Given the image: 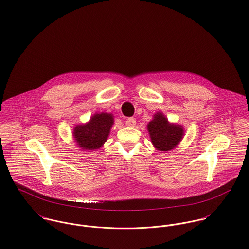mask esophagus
Instances as JSON below:
<instances>
[{"label":"esophagus","instance_id":"obj_1","mask_svg":"<svg viewBox=\"0 0 249 249\" xmlns=\"http://www.w3.org/2000/svg\"><path fill=\"white\" fill-rule=\"evenodd\" d=\"M136 119L134 117H129L127 120H126V125L127 126H130V127H134L136 125Z\"/></svg>","mask_w":249,"mask_h":249}]
</instances>
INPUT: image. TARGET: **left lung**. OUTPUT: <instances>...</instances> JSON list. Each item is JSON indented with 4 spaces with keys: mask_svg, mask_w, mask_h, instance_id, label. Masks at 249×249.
<instances>
[{
    "mask_svg": "<svg viewBox=\"0 0 249 249\" xmlns=\"http://www.w3.org/2000/svg\"><path fill=\"white\" fill-rule=\"evenodd\" d=\"M148 131L154 146L160 151L174 149L181 140L183 129L180 126L170 124L162 113L155 114L148 124Z\"/></svg>",
    "mask_w": 249,
    "mask_h": 249,
    "instance_id": "8db88e82",
    "label": "left lung"
}]
</instances>
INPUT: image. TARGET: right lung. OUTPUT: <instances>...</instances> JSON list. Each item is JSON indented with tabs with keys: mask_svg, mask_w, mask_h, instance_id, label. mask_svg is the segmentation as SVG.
<instances>
[{
	"mask_svg": "<svg viewBox=\"0 0 249 249\" xmlns=\"http://www.w3.org/2000/svg\"><path fill=\"white\" fill-rule=\"evenodd\" d=\"M113 117L110 113H96L90 121L74 129L73 135L77 145L82 149L93 150L101 147L109 136Z\"/></svg>",
	"mask_w": 249,
	"mask_h": 249,
	"instance_id": "1",
	"label": "right lung"
}]
</instances>
